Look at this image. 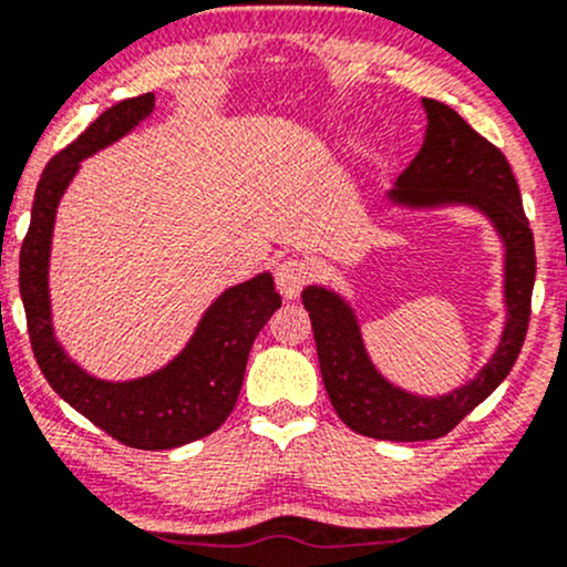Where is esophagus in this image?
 <instances>
[{"instance_id":"34e87169","label":"esophagus","mask_w":567,"mask_h":567,"mask_svg":"<svg viewBox=\"0 0 567 567\" xmlns=\"http://www.w3.org/2000/svg\"><path fill=\"white\" fill-rule=\"evenodd\" d=\"M310 276H313L310 261L300 257H286L281 265L276 267V286L286 300H295V297H300L302 286L310 281Z\"/></svg>"}]
</instances>
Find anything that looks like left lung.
Wrapping results in <instances>:
<instances>
[{"label": "left lung", "mask_w": 567, "mask_h": 567, "mask_svg": "<svg viewBox=\"0 0 567 567\" xmlns=\"http://www.w3.org/2000/svg\"><path fill=\"white\" fill-rule=\"evenodd\" d=\"M422 105L427 113L424 143L386 197L400 208L416 210L467 205L489 218L505 251V327L495 354L476 379L454 392L437 398L405 392L379 373L364 349L354 308L338 291L324 286H306L302 291L321 379L338 416L359 435L400 443L443 437L501 386L525 343L535 284L533 229L503 151L443 102L422 100Z\"/></svg>", "instance_id": "8db88e82"}]
</instances>
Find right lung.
<instances>
[{
    "instance_id": "1",
    "label": "right lung",
    "mask_w": 567,
    "mask_h": 567,
    "mask_svg": "<svg viewBox=\"0 0 567 567\" xmlns=\"http://www.w3.org/2000/svg\"><path fill=\"white\" fill-rule=\"evenodd\" d=\"M154 94H140L107 107L75 143L48 162L34 192L32 221L21 246V286L29 340L42 375L59 398L124 446L159 452L199 441L227 422L240 394L248 351L261 327L281 308L270 272L229 286L205 310L186 349L151 375L102 381L86 373L59 346L51 321L48 261L59 199L78 167L96 151L130 135L154 113Z\"/></svg>"
}]
</instances>
